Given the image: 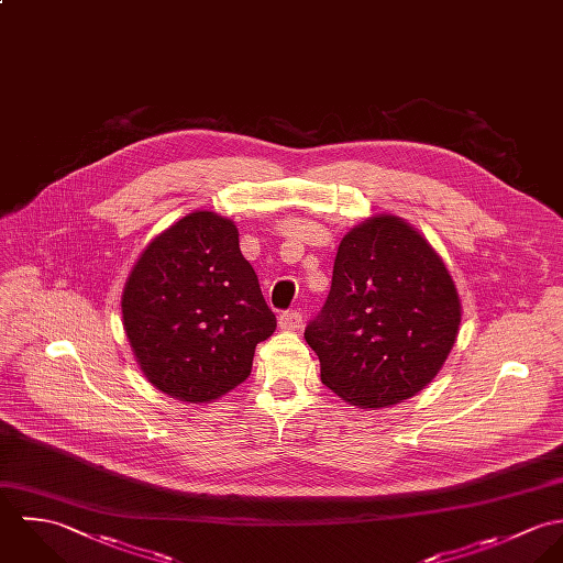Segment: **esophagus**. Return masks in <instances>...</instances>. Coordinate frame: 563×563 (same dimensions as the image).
I'll list each match as a JSON object with an SVG mask.
<instances>
[{
	"label": "esophagus",
	"mask_w": 563,
	"mask_h": 563,
	"mask_svg": "<svg viewBox=\"0 0 563 563\" xmlns=\"http://www.w3.org/2000/svg\"><path fill=\"white\" fill-rule=\"evenodd\" d=\"M278 324L283 331H298L302 327V313L300 311H285L278 318Z\"/></svg>",
	"instance_id": "obj_1"
}]
</instances>
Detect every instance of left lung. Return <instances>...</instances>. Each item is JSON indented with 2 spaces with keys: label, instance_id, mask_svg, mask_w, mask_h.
<instances>
[{
  "label": "left lung",
  "instance_id": "left-lung-1",
  "mask_svg": "<svg viewBox=\"0 0 563 563\" xmlns=\"http://www.w3.org/2000/svg\"><path fill=\"white\" fill-rule=\"evenodd\" d=\"M459 322V296L438 252L400 218L376 216L341 239L329 298L305 339L329 389L380 409L435 378Z\"/></svg>",
  "mask_w": 563,
  "mask_h": 563
}]
</instances>
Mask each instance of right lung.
<instances>
[{
  "label": "right lung",
  "mask_w": 563,
  "mask_h": 563,
  "mask_svg": "<svg viewBox=\"0 0 563 563\" xmlns=\"http://www.w3.org/2000/svg\"><path fill=\"white\" fill-rule=\"evenodd\" d=\"M123 329L145 378L185 402H209L250 376L254 347L276 331L236 225L189 213L136 261L121 298Z\"/></svg>",
  "instance_id": "right-lung-1"
}]
</instances>
